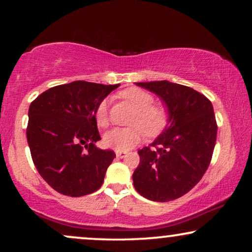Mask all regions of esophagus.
I'll use <instances>...</instances> for the list:
<instances>
[{
    "label": "esophagus",
    "mask_w": 252,
    "mask_h": 252,
    "mask_svg": "<svg viewBox=\"0 0 252 252\" xmlns=\"http://www.w3.org/2000/svg\"><path fill=\"white\" fill-rule=\"evenodd\" d=\"M116 156L118 158H124L126 156L125 153H122V151H116Z\"/></svg>",
    "instance_id": "esophagus-1"
}]
</instances>
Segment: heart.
I'll return each instance as SVG.
<instances>
[{
    "instance_id": "obj_1",
    "label": "heart",
    "mask_w": 252,
    "mask_h": 252,
    "mask_svg": "<svg viewBox=\"0 0 252 252\" xmlns=\"http://www.w3.org/2000/svg\"><path fill=\"white\" fill-rule=\"evenodd\" d=\"M124 101L129 103L136 110L130 120V127L115 128L104 135V144L117 151H127L139 144L144 137L156 136L166 127L168 110L163 103H155L149 92L137 87H130L119 94ZM95 122L98 127L109 126V99H103L95 110Z\"/></svg>"
}]
</instances>
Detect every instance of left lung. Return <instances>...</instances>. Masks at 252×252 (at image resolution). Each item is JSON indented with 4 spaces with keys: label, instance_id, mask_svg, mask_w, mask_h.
<instances>
[{
    "label": "left lung",
    "instance_id": "left-lung-1",
    "mask_svg": "<svg viewBox=\"0 0 252 252\" xmlns=\"http://www.w3.org/2000/svg\"><path fill=\"white\" fill-rule=\"evenodd\" d=\"M136 85L163 99L170 125L137 151L134 187L150 201H173L198 184L211 161L218 128L212 103L195 89L166 80Z\"/></svg>",
    "mask_w": 252,
    "mask_h": 252
}]
</instances>
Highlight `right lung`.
Listing matches in <instances>:
<instances>
[{
    "mask_svg": "<svg viewBox=\"0 0 252 252\" xmlns=\"http://www.w3.org/2000/svg\"><path fill=\"white\" fill-rule=\"evenodd\" d=\"M119 85L73 81L55 86L31 103L26 135L43 180L60 194L80 197L101 187L116 154L98 149L95 110Z\"/></svg>",
    "mask_w": 252,
    "mask_h": 252,
    "instance_id": "add662e5",
    "label": "right lung"
}]
</instances>
